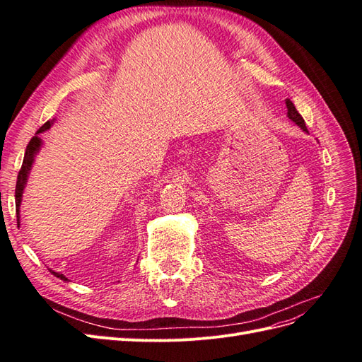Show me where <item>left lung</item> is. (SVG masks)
I'll return each mask as SVG.
<instances>
[{
  "mask_svg": "<svg viewBox=\"0 0 362 362\" xmlns=\"http://www.w3.org/2000/svg\"><path fill=\"white\" fill-rule=\"evenodd\" d=\"M286 104H287V116H288V119L293 120V122H294L296 125H298V127H300V129L305 131V133H308V129H306V125H305V120H303V117L299 115V112L296 110L294 104H293L290 100H286Z\"/></svg>",
  "mask_w": 362,
  "mask_h": 362,
  "instance_id": "left-lung-1",
  "label": "left lung"
}]
</instances>
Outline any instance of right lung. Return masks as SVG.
Returning a JSON list of instances; mask_svg holds the SVG:
<instances>
[{
  "label": "right lung",
  "instance_id": "right-lung-1",
  "mask_svg": "<svg viewBox=\"0 0 362 362\" xmlns=\"http://www.w3.org/2000/svg\"><path fill=\"white\" fill-rule=\"evenodd\" d=\"M54 120H48L47 124H43L39 129L36 136L33 137L30 140V144L27 145V149H25V156H24V161H23V166H21V170L18 173V181H16V190H15V201H16V217H18V223H19V206H21V202H23V193H24V189H25V184L28 181V175H30V170L33 168V163H35V157L39 152L40 146H42V139L39 137L40 133H43V131H47L51 128ZM49 272L52 273L54 276L60 278L62 281H69L66 276L63 275V273H59V272H54L49 269Z\"/></svg>",
  "mask_w": 362,
  "mask_h": 362
}]
</instances>
